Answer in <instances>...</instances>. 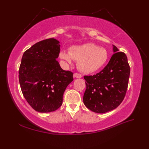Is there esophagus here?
Wrapping results in <instances>:
<instances>
[{"instance_id": "1", "label": "esophagus", "mask_w": 149, "mask_h": 149, "mask_svg": "<svg viewBox=\"0 0 149 149\" xmlns=\"http://www.w3.org/2000/svg\"><path fill=\"white\" fill-rule=\"evenodd\" d=\"M73 76L74 78H80L82 77V75L81 74H79V73H75L74 74H73Z\"/></svg>"}]
</instances>
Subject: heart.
<instances>
[{
    "label": "heart",
    "mask_w": 149,
    "mask_h": 149,
    "mask_svg": "<svg viewBox=\"0 0 149 149\" xmlns=\"http://www.w3.org/2000/svg\"><path fill=\"white\" fill-rule=\"evenodd\" d=\"M59 57L68 63L73 60L77 61L78 69L85 73H91L100 69L108 58L106 49L99 47L92 43L73 45L69 48L68 52L61 50Z\"/></svg>",
    "instance_id": "heart-1"
}]
</instances>
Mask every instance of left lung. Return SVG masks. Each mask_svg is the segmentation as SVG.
Listing matches in <instances>:
<instances>
[{"mask_svg": "<svg viewBox=\"0 0 149 149\" xmlns=\"http://www.w3.org/2000/svg\"><path fill=\"white\" fill-rule=\"evenodd\" d=\"M113 45L114 54L100 73L84 76L86 89L83 96L86 107L96 113H105L123 102L128 86L130 66L123 52Z\"/></svg>", "mask_w": 149, "mask_h": 149, "instance_id": "1", "label": "left lung"}]
</instances>
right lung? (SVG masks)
Returning a JSON list of instances; mask_svg holds the SVG:
<instances>
[{"instance_id":"add662e5","label":"right lung","mask_w":149,"mask_h":149,"mask_svg":"<svg viewBox=\"0 0 149 149\" xmlns=\"http://www.w3.org/2000/svg\"><path fill=\"white\" fill-rule=\"evenodd\" d=\"M60 42L42 40L26 50L19 71L22 94L31 107L39 112H50L63 103L66 87L73 81V73L65 71L56 60Z\"/></svg>"}]
</instances>
